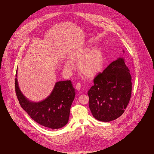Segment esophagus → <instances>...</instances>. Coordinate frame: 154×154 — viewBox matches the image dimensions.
Here are the masks:
<instances>
[{
	"label": "esophagus",
	"mask_w": 154,
	"mask_h": 154,
	"mask_svg": "<svg viewBox=\"0 0 154 154\" xmlns=\"http://www.w3.org/2000/svg\"><path fill=\"white\" fill-rule=\"evenodd\" d=\"M75 87H76V89H77L78 91H80L81 89V83H80V82H77V84L75 85Z\"/></svg>",
	"instance_id": "esophagus-1"
}]
</instances>
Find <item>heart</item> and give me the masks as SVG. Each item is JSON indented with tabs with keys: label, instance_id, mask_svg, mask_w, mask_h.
<instances>
[{
	"label": "heart",
	"instance_id": "obj_1",
	"mask_svg": "<svg viewBox=\"0 0 154 154\" xmlns=\"http://www.w3.org/2000/svg\"><path fill=\"white\" fill-rule=\"evenodd\" d=\"M70 60L65 63L66 70L70 71L74 67L73 63L78 62V69L81 74L87 78H93L99 74L104 65L102 52L97 48H84L74 52L70 56Z\"/></svg>",
	"mask_w": 154,
	"mask_h": 154
}]
</instances>
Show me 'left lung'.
Masks as SVG:
<instances>
[{"mask_svg":"<svg viewBox=\"0 0 154 154\" xmlns=\"http://www.w3.org/2000/svg\"><path fill=\"white\" fill-rule=\"evenodd\" d=\"M131 80L122 58L113 61L98 74L88 92L89 107L94 117L110 122L121 116L131 99Z\"/></svg>","mask_w":154,"mask_h":154,"instance_id":"left-lung-1","label":"left lung"}]
</instances>
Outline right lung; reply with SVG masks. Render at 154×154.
Listing matches in <instances>:
<instances>
[{"instance_id":"1","label":"right lung","mask_w":154,"mask_h":154,"mask_svg":"<svg viewBox=\"0 0 154 154\" xmlns=\"http://www.w3.org/2000/svg\"><path fill=\"white\" fill-rule=\"evenodd\" d=\"M15 76H17V70ZM15 88L21 106L37 123L50 129H59L67 124L75 97V89L71 81L57 82L50 96L38 103L30 102L23 96L17 78Z\"/></svg>"}]
</instances>
